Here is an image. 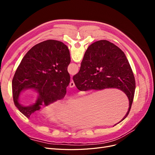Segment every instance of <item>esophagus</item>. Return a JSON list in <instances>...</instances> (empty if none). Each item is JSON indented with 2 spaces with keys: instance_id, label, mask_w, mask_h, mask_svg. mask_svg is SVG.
Listing matches in <instances>:
<instances>
[{
  "instance_id": "esophagus-1",
  "label": "esophagus",
  "mask_w": 155,
  "mask_h": 155,
  "mask_svg": "<svg viewBox=\"0 0 155 155\" xmlns=\"http://www.w3.org/2000/svg\"><path fill=\"white\" fill-rule=\"evenodd\" d=\"M69 87H70V88H72V87H75V84H74V82L73 81L72 79V80H71V81L70 82V84H69Z\"/></svg>"
}]
</instances>
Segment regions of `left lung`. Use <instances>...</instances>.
<instances>
[{
	"label": "left lung",
	"instance_id": "8db88e82",
	"mask_svg": "<svg viewBox=\"0 0 155 155\" xmlns=\"http://www.w3.org/2000/svg\"><path fill=\"white\" fill-rule=\"evenodd\" d=\"M70 63L67 45L56 40L41 42L24 56L13 78L12 92L15 105L28 118L41 105L47 106L64 97L70 81ZM26 90H34L38 96L35 104L22 106L19 96Z\"/></svg>",
	"mask_w": 155,
	"mask_h": 155
}]
</instances>
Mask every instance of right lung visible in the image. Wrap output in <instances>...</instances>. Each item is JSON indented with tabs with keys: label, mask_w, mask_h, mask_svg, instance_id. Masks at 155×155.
<instances>
[{
	"label": "right lung",
	"mask_w": 155,
	"mask_h": 155,
	"mask_svg": "<svg viewBox=\"0 0 155 155\" xmlns=\"http://www.w3.org/2000/svg\"><path fill=\"white\" fill-rule=\"evenodd\" d=\"M73 80L81 91L120 89L129 101L128 111L120 122L129 114L134 96L135 79L124 52L114 44L107 40H100L89 46L84 55L80 70L74 76Z\"/></svg>",
	"instance_id": "1"
}]
</instances>
